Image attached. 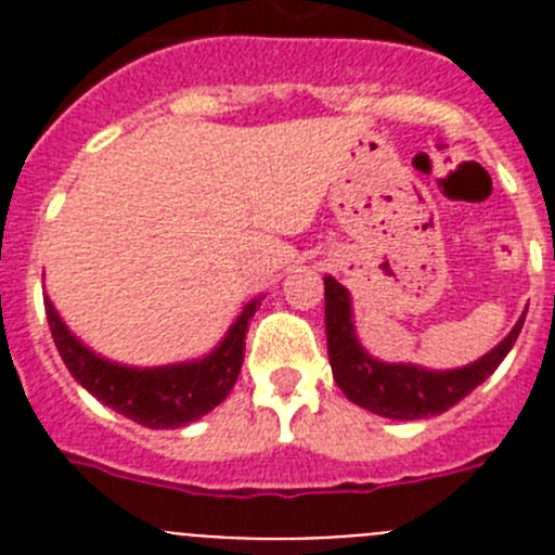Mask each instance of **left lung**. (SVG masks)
Returning a JSON list of instances; mask_svg holds the SVG:
<instances>
[{
    "mask_svg": "<svg viewBox=\"0 0 555 555\" xmlns=\"http://www.w3.org/2000/svg\"><path fill=\"white\" fill-rule=\"evenodd\" d=\"M526 313L519 317L500 345L487 356L459 370H428L416 364H389L361 347L352 322L350 292L331 274L325 278V333L333 380L350 403L389 420H425L453 409L459 400L480 386L508 356L522 331Z\"/></svg>",
    "mask_w": 555,
    "mask_h": 555,
    "instance_id": "1",
    "label": "left lung"
}]
</instances>
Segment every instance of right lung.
<instances>
[{
  "instance_id": "right-lung-1",
  "label": "right lung",
  "mask_w": 555,
  "mask_h": 555,
  "mask_svg": "<svg viewBox=\"0 0 555 555\" xmlns=\"http://www.w3.org/2000/svg\"><path fill=\"white\" fill-rule=\"evenodd\" d=\"M47 320L63 364L77 384L121 416L144 428H183L217 409L233 389L244 364V338L261 300L255 297L208 356L166 366H127L100 356L68 331L52 300L43 297Z\"/></svg>"
}]
</instances>
